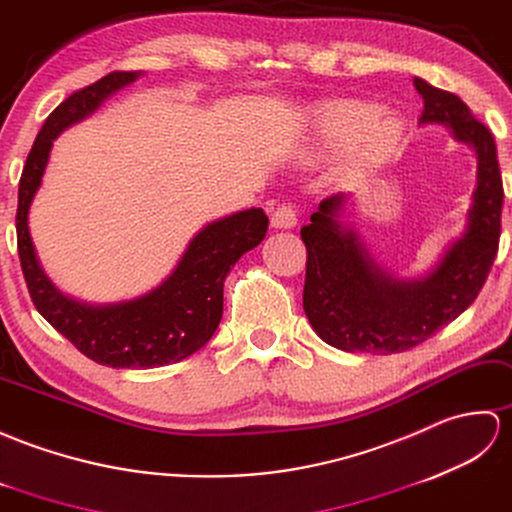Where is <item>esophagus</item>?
Instances as JSON below:
<instances>
[{
	"label": "esophagus",
	"mask_w": 512,
	"mask_h": 512,
	"mask_svg": "<svg viewBox=\"0 0 512 512\" xmlns=\"http://www.w3.org/2000/svg\"><path fill=\"white\" fill-rule=\"evenodd\" d=\"M298 223V214H295L291 203H280V206L271 214V225L278 227V230H291Z\"/></svg>",
	"instance_id": "esophagus-1"
}]
</instances>
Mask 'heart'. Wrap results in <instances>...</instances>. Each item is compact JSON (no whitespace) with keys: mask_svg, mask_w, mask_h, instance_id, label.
Here are the masks:
<instances>
[{"mask_svg":"<svg viewBox=\"0 0 512 512\" xmlns=\"http://www.w3.org/2000/svg\"><path fill=\"white\" fill-rule=\"evenodd\" d=\"M403 124L385 118L383 109L368 100H326L306 113L304 153L309 157L339 153L352 146L350 166L374 170L399 151Z\"/></svg>","mask_w":512,"mask_h":512,"instance_id":"1","label":"heart"}]
</instances>
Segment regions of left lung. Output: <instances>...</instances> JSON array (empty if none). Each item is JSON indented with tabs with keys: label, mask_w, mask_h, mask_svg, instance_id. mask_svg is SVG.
<instances>
[{
	"label": "left lung",
	"mask_w": 512,
	"mask_h": 512,
	"mask_svg": "<svg viewBox=\"0 0 512 512\" xmlns=\"http://www.w3.org/2000/svg\"><path fill=\"white\" fill-rule=\"evenodd\" d=\"M425 109L420 124H447L478 155V186L467 230L423 278H394L368 256L350 225L339 221L344 195L328 197L302 227L306 280L302 304L313 331L346 352H392L423 344L478 298L497 256L504 186L493 133L445 89L414 78Z\"/></svg>",
	"instance_id": "8db88e82"
}]
</instances>
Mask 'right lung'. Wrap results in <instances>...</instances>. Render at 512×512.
<instances>
[{
  "label": "right lung",
  "instance_id": "1",
  "mask_svg": "<svg viewBox=\"0 0 512 512\" xmlns=\"http://www.w3.org/2000/svg\"><path fill=\"white\" fill-rule=\"evenodd\" d=\"M140 72H111L78 89L41 127L19 179L17 247L37 311L85 357L111 368H160L190 357L208 344L223 315V282L249 249L260 245L269 219L249 208L208 223L160 287L118 304H85L52 285L34 252L28 212L41 186L56 135L94 113L102 100L133 83Z\"/></svg>",
  "mask_w": 512,
  "mask_h": 512
}]
</instances>
